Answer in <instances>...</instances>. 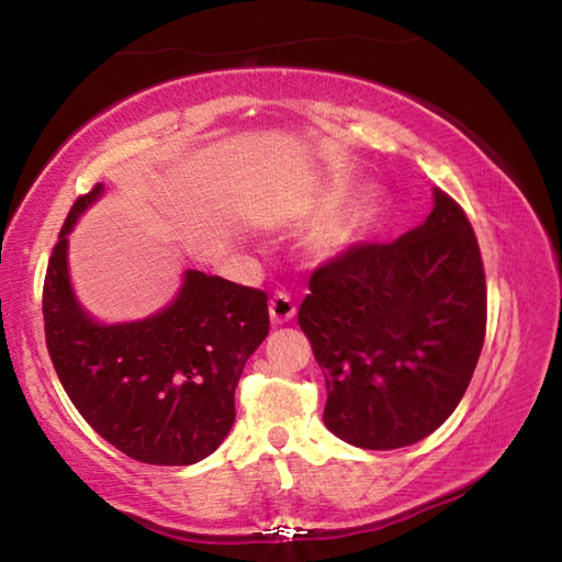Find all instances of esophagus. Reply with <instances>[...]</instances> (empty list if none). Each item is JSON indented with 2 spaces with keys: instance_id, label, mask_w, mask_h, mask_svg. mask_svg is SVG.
I'll list each match as a JSON object with an SVG mask.
<instances>
[{
  "instance_id": "1",
  "label": "esophagus",
  "mask_w": 562,
  "mask_h": 562,
  "mask_svg": "<svg viewBox=\"0 0 562 562\" xmlns=\"http://www.w3.org/2000/svg\"><path fill=\"white\" fill-rule=\"evenodd\" d=\"M294 312H297V304L290 297L288 292H274L272 300H270V317L274 325H284V322H290L294 317Z\"/></svg>"
}]
</instances>
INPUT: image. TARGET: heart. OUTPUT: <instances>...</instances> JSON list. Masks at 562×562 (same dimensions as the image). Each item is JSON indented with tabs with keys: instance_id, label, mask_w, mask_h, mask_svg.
<instances>
[{
	"instance_id": "b5f03b06",
	"label": "heart",
	"mask_w": 562,
	"mask_h": 562,
	"mask_svg": "<svg viewBox=\"0 0 562 562\" xmlns=\"http://www.w3.org/2000/svg\"><path fill=\"white\" fill-rule=\"evenodd\" d=\"M351 231H355V217H339V221L329 223L317 237L319 250H339L341 245L349 243Z\"/></svg>"
}]
</instances>
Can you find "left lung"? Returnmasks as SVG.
I'll use <instances>...</instances> for the list:
<instances>
[{
  "mask_svg": "<svg viewBox=\"0 0 562 562\" xmlns=\"http://www.w3.org/2000/svg\"><path fill=\"white\" fill-rule=\"evenodd\" d=\"M434 203L398 240L355 243L319 265L300 304L327 382L325 426L359 449H402L439 429L486 339L479 240L446 190Z\"/></svg>",
  "mask_w": 562,
  "mask_h": 562,
  "instance_id": "8db88e82",
  "label": "left lung"
}]
</instances>
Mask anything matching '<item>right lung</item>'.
<instances>
[{
  "mask_svg": "<svg viewBox=\"0 0 562 562\" xmlns=\"http://www.w3.org/2000/svg\"><path fill=\"white\" fill-rule=\"evenodd\" d=\"M101 186L79 195L46 265L42 312L56 376L71 404L133 461L188 465L235 422V386L270 331L268 294L190 270L178 300L144 322L103 327L76 304L66 243Z\"/></svg>",
  "mask_w": 562,
  "mask_h": 562,
  "instance_id": "obj_1",
  "label": "right lung"
}]
</instances>
